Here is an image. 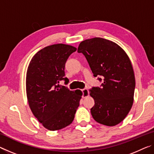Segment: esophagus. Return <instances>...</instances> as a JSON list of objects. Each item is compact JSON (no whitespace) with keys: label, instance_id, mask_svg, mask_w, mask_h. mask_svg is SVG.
<instances>
[{"label":"esophagus","instance_id":"obj_1","mask_svg":"<svg viewBox=\"0 0 154 154\" xmlns=\"http://www.w3.org/2000/svg\"><path fill=\"white\" fill-rule=\"evenodd\" d=\"M82 97L83 98H85V97H87V96L89 95V90L87 88H84V89H83L82 90Z\"/></svg>","mask_w":154,"mask_h":154}]
</instances>
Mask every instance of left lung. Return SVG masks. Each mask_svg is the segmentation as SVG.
I'll use <instances>...</instances> for the list:
<instances>
[{
  "label": "left lung",
  "mask_w": 154,
  "mask_h": 154,
  "mask_svg": "<svg viewBox=\"0 0 154 154\" xmlns=\"http://www.w3.org/2000/svg\"><path fill=\"white\" fill-rule=\"evenodd\" d=\"M86 58L94 76L103 83L92 87L91 114L99 124L113 126L126 118L133 104L134 71L128 56L118 44L96 37L82 41L77 49Z\"/></svg>",
  "instance_id": "1"
}]
</instances>
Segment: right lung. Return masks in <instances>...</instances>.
Instances as JSON below:
<instances>
[{"mask_svg":"<svg viewBox=\"0 0 154 154\" xmlns=\"http://www.w3.org/2000/svg\"><path fill=\"white\" fill-rule=\"evenodd\" d=\"M77 50L71 45L55 44L38 51L28 65L26 85L29 106L38 122L49 130H58L72 123L82 92L59 84L64 77L65 64Z\"/></svg>","mask_w":154,"mask_h":154,"instance_id":"add662e5","label":"right lung"}]
</instances>
